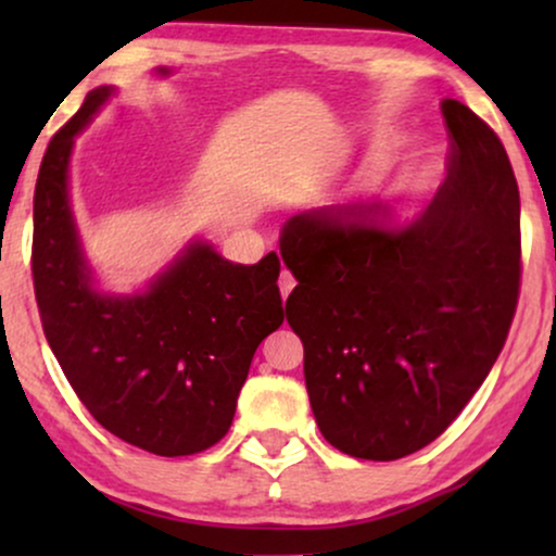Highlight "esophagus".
Masks as SVG:
<instances>
[{"label":"esophagus","instance_id":"34e87169","mask_svg":"<svg viewBox=\"0 0 556 556\" xmlns=\"http://www.w3.org/2000/svg\"><path fill=\"white\" fill-rule=\"evenodd\" d=\"M278 286H280V295H283V301H286V299H288V293H291L293 288H295V278H293V273L288 270V268L280 270Z\"/></svg>","mask_w":556,"mask_h":556}]
</instances>
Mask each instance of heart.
<instances>
[{
  "mask_svg": "<svg viewBox=\"0 0 556 556\" xmlns=\"http://www.w3.org/2000/svg\"><path fill=\"white\" fill-rule=\"evenodd\" d=\"M432 179V169L428 164H413L407 169H402L392 181V194L397 197H413L420 194L422 189H428Z\"/></svg>",
  "mask_w": 556,
  "mask_h": 556,
  "instance_id": "obj_1",
  "label": "heart"
}]
</instances>
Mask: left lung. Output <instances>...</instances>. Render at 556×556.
Listing matches in <instances>:
<instances>
[{"mask_svg":"<svg viewBox=\"0 0 556 556\" xmlns=\"http://www.w3.org/2000/svg\"><path fill=\"white\" fill-rule=\"evenodd\" d=\"M443 116L447 177L413 223L362 202L280 227L311 409L354 458L397 460L443 435L489 377L519 303L511 162L468 105L447 98Z\"/></svg>","mask_w":556,"mask_h":556,"instance_id":"8db88e82","label":"left lung"}]
</instances>
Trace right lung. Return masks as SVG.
<instances>
[{
	"mask_svg": "<svg viewBox=\"0 0 556 556\" xmlns=\"http://www.w3.org/2000/svg\"><path fill=\"white\" fill-rule=\"evenodd\" d=\"M111 88H96L52 136L35 185L33 280L45 339L90 415L143 451L179 458L230 430L261 341L283 324L280 261H225L197 242L131 299L98 295L67 202L73 136Z\"/></svg>",
	"mask_w": 556,
	"mask_h": 556,
	"instance_id": "add662e5",
	"label": "right lung"
}]
</instances>
